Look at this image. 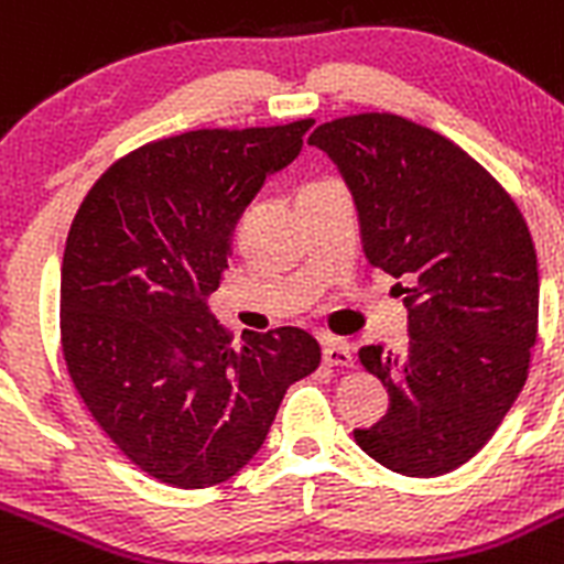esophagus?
<instances>
[{
	"label": "esophagus",
	"mask_w": 564,
	"mask_h": 564,
	"mask_svg": "<svg viewBox=\"0 0 564 564\" xmlns=\"http://www.w3.org/2000/svg\"><path fill=\"white\" fill-rule=\"evenodd\" d=\"M324 364L327 366H352V346L340 338L324 340Z\"/></svg>",
	"instance_id": "esophagus-1"
}]
</instances>
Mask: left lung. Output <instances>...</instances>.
I'll use <instances>...</instances> for the list:
<instances>
[{
    "label": "left lung",
    "instance_id": "1",
    "mask_svg": "<svg viewBox=\"0 0 564 564\" xmlns=\"http://www.w3.org/2000/svg\"><path fill=\"white\" fill-rule=\"evenodd\" d=\"M327 153L358 209L366 260L405 293L408 344L360 346L389 411L355 442L377 464L433 478L492 438L529 377L540 271L529 226L473 156L394 113L324 122Z\"/></svg>",
    "mask_w": 564,
    "mask_h": 564
}]
</instances>
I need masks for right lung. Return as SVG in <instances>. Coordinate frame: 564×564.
Listing matches in <instances>:
<instances>
[{
	"instance_id": "right-lung-1",
	"label": "right lung",
	"mask_w": 564,
	"mask_h": 564,
	"mask_svg": "<svg viewBox=\"0 0 564 564\" xmlns=\"http://www.w3.org/2000/svg\"><path fill=\"white\" fill-rule=\"evenodd\" d=\"M313 120L189 131L108 167L72 220L61 340L77 394L142 473L204 489L246 467L282 397L322 364L299 327L246 333L212 316L231 237L268 175L302 153Z\"/></svg>"
}]
</instances>
